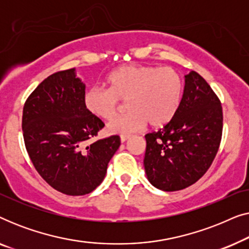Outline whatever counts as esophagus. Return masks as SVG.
<instances>
[{"label": "esophagus", "mask_w": 249, "mask_h": 249, "mask_svg": "<svg viewBox=\"0 0 249 249\" xmlns=\"http://www.w3.org/2000/svg\"><path fill=\"white\" fill-rule=\"evenodd\" d=\"M129 138H130V135H121L120 141H121V142H127Z\"/></svg>", "instance_id": "esophagus-1"}]
</instances>
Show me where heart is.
Segmentation results:
<instances>
[{
  "label": "heart",
  "mask_w": 249,
  "mask_h": 249,
  "mask_svg": "<svg viewBox=\"0 0 249 249\" xmlns=\"http://www.w3.org/2000/svg\"><path fill=\"white\" fill-rule=\"evenodd\" d=\"M105 88H89L84 104L95 117L112 120L127 101V113L107 125L110 134L127 135L149 124L152 128L168 124L179 110L182 97V79L172 68L124 66L107 77Z\"/></svg>",
  "instance_id": "b5f03b06"
}]
</instances>
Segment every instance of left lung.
I'll return each instance as SVG.
<instances>
[{
  "label": "left lung",
  "mask_w": 249,
  "mask_h": 249,
  "mask_svg": "<svg viewBox=\"0 0 249 249\" xmlns=\"http://www.w3.org/2000/svg\"><path fill=\"white\" fill-rule=\"evenodd\" d=\"M223 129L221 102L204 78L190 71L175 118L145 136V172L164 192L192 186L205 175L219 151Z\"/></svg>",
  "instance_id": "1"
}]
</instances>
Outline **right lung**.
<instances>
[{"label": "right lung", "mask_w": 249, "mask_h": 249, "mask_svg": "<svg viewBox=\"0 0 249 249\" xmlns=\"http://www.w3.org/2000/svg\"><path fill=\"white\" fill-rule=\"evenodd\" d=\"M85 85L73 69L44 79L22 111L25 146L40 177L57 192L81 196L103 181L120 137L98 139L103 121L84 104Z\"/></svg>", "instance_id": "right-lung-1"}]
</instances>
